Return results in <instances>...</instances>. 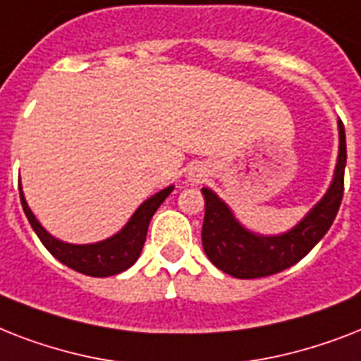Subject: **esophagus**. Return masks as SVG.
I'll return each mask as SVG.
<instances>
[{"mask_svg":"<svg viewBox=\"0 0 361 361\" xmlns=\"http://www.w3.org/2000/svg\"><path fill=\"white\" fill-rule=\"evenodd\" d=\"M206 166L204 164H191V169H189V178L191 180H204L206 178Z\"/></svg>","mask_w":361,"mask_h":361,"instance_id":"obj_1","label":"esophagus"}]
</instances>
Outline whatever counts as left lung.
Returning a JSON list of instances; mask_svg holds the SVG:
<instances>
[{
	"label": "left lung",
	"mask_w": 361,
	"mask_h": 361,
	"mask_svg": "<svg viewBox=\"0 0 361 361\" xmlns=\"http://www.w3.org/2000/svg\"><path fill=\"white\" fill-rule=\"evenodd\" d=\"M339 129V153L328 191L313 208L309 209L290 231L274 236H264L249 231L236 219L228 204H225L212 189L202 187L206 200V215L202 225V247L212 264L221 271L238 279H257L279 274L300 262L324 234L330 231L343 200L345 189V164H347V140L345 127Z\"/></svg>",
	"instance_id": "1"
}]
</instances>
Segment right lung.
I'll list each match as a JSON object with an SVG mask.
<instances>
[{
	"instance_id": "add662e5",
	"label": "right lung",
	"mask_w": 361,
	"mask_h": 361,
	"mask_svg": "<svg viewBox=\"0 0 361 361\" xmlns=\"http://www.w3.org/2000/svg\"><path fill=\"white\" fill-rule=\"evenodd\" d=\"M18 189L20 202H22V208H24V214L30 221L31 228L35 231L39 240L42 241V245L47 247L59 262L84 275L110 277V275L121 274L138 260L144 241H146L149 221H152L153 214L157 212L159 206L164 202V198L174 191V185L164 187L159 192H155L153 197L144 200L136 208L135 214L130 215V219L125 223L123 228L120 232H116L114 236L95 241V243H82V245L80 243H67V241L54 238L39 223V219L33 215V212L25 202L22 183H18Z\"/></svg>"
}]
</instances>
